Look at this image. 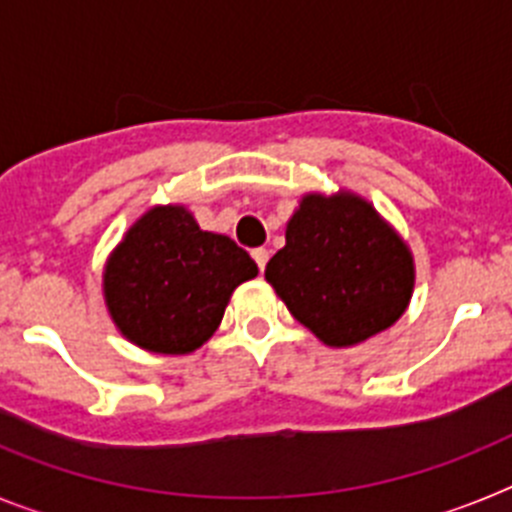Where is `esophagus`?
I'll return each instance as SVG.
<instances>
[{"label":"esophagus","instance_id":"1","mask_svg":"<svg viewBox=\"0 0 512 512\" xmlns=\"http://www.w3.org/2000/svg\"><path fill=\"white\" fill-rule=\"evenodd\" d=\"M253 261L259 264V271H261V274H264L266 261H269V251H266V248H256V251H253Z\"/></svg>","mask_w":512,"mask_h":512}]
</instances>
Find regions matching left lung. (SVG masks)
<instances>
[{"label":"left lung","instance_id":"8db88e82","mask_svg":"<svg viewBox=\"0 0 512 512\" xmlns=\"http://www.w3.org/2000/svg\"><path fill=\"white\" fill-rule=\"evenodd\" d=\"M284 241L266 264V282L325 346H359L408 310L413 251L361 194H302Z\"/></svg>","mask_w":512,"mask_h":512}]
</instances>
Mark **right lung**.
<instances>
[{"mask_svg":"<svg viewBox=\"0 0 512 512\" xmlns=\"http://www.w3.org/2000/svg\"><path fill=\"white\" fill-rule=\"evenodd\" d=\"M259 274L228 235L184 205H153L104 261L102 295L120 336L151 354H192L212 338L235 287Z\"/></svg>","mask_w":512,"mask_h":512,"instance_id":"right-lung-1","label":"right lung"}]
</instances>
